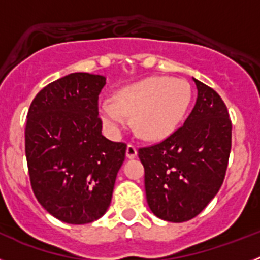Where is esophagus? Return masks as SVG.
Returning <instances> with one entry per match:
<instances>
[{"instance_id": "obj_1", "label": "esophagus", "mask_w": 260, "mask_h": 260, "mask_svg": "<svg viewBox=\"0 0 260 260\" xmlns=\"http://www.w3.org/2000/svg\"><path fill=\"white\" fill-rule=\"evenodd\" d=\"M137 153H138L137 147H135L134 144L128 143L127 148H126V156H127L128 158H134L135 156H137Z\"/></svg>"}]
</instances>
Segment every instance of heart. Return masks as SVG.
<instances>
[{"label":"heart","mask_w":260,"mask_h":260,"mask_svg":"<svg viewBox=\"0 0 260 260\" xmlns=\"http://www.w3.org/2000/svg\"><path fill=\"white\" fill-rule=\"evenodd\" d=\"M192 99L189 82L150 77L117 91L112 102L99 105V114L110 132L119 133L133 117L135 132L144 139L160 141L182 122Z\"/></svg>","instance_id":"obj_1"}]
</instances>
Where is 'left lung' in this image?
Listing matches in <instances>:
<instances>
[{
	"label": "left lung",
	"mask_w": 260,
	"mask_h": 260,
	"mask_svg": "<svg viewBox=\"0 0 260 260\" xmlns=\"http://www.w3.org/2000/svg\"><path fill=\"white\" fill-rule=\"evenodd\" d=\"M198 98L185 123L164 141L142 147L147 203L167 221L191 220L224 181L232 148V121L215 89L194 79Z\"/></svg>",
	"instance_id": "obj_1"
}]
</instances>
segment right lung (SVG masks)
<instances>
[{"label":"right lung","instance_id":"obj_1","mask_svg":"<svg viewBox=\"0 0 260 260\" xmlns=\"http://www.w3.org/2000/svg\"><path fill=\"white\" fill-rule=\"evenodd\" d=\"M103 75L73 73L54 80L29 105L24 146L32 191L68 224L100 219L109 207L126 143L102 134Z\"/></svg>","mask_w":260,"mask_h":260}]
</instances>
